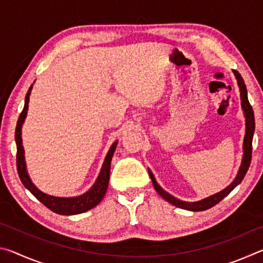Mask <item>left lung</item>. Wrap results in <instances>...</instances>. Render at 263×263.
<instances>
[{"instance_id": "8db88e82", "label": "left lung", "mask_w": 263, "mask_h": 263, "mask_svg": "<svg viewBox=\"0 0 263 263\" xmlns=\"http://www.w3.org/2000/svg\"><path fill=\"white\" fill-rule=\"evenodd\" d=\"M233 73L235 75V79H237V81H238V86L240 88L241 106H242L245 117H246V135H245V139H243V157H242L241 166H240V169L238 172V175H237V177H235L232 183H231L229 186H226L224 190L219 191V193H217L215 195L210 196V197H206L198 202H184V201H180V199L175 198L174 196L168 194L167 191H164L161 186L158 184V182L155 181L154 176L152 174V172L148 169L149 177L153 182L154 189L157 190V193L161 196L163 199H166L167 202H169L171 204H173V205H175L177 208L184 209V210H189V211H204L212 206H215L216 204H218L222 198L226 197V196H228L231 191H232L235 186H237L240 182L242 181V179L245 177V175H246V173L248 171L249 164H251L252 141H253V135H254V130H255L254 112H253L252 105L249 104V101L247 97V89H246V84H245V82H243V79L241 78V75L237 72V70H233Z\"/></svg>"}]
</instances>
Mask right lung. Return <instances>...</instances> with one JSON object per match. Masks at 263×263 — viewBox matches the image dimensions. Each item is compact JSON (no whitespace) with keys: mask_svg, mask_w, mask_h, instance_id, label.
<instances>
[{"mask_svg":"<svg viewBox=\"0 0 263 263\" xmlns=\"http://www.w3.org/2000/svg\"><path fill=\"white\" fill-rule=\"evenodd\" d=\"M31 89H32V86L29 88L28 92H26L24 108L20 115L18 121H17L16 131H15V139H16V146H17V155H16L17 172H18L22 183L24 184L25 188L28 189L39 202H42L44 205L50 209L51 211L58 213V215L70 216V215H78V213H82L90 210V209L95 208L97 204L103 199L104 195L106 193V189H108L111 159H112L116 146H117V141H115L112 146L110 147L109 152L104 159L103 166H102L99 177H97V180L95 181L94 185H92L87 193L77 196V197H54V196L43 193V191L39 190L37 186L32 183V181L30 180V176L28 174V171H26V166H25L24 148H23V145H22V125H23L26 114H28Z\"/></svg>","mask_w":263,"mask_h":263,"instance_id":"obj_1","label":"right lung"}]
</instances>
